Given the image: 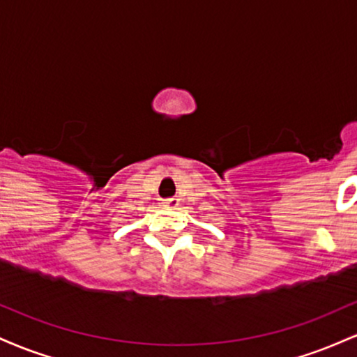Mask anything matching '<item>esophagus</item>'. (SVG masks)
<instances>
[{
  "instance_id": "esophagus-1",
  "label": "esophagus",
  "mask_w": 357,
  "mask_h": 357,
  "mask_svg": "<svg viewBox=\"0 0 357 357\" xmlns=\"http://www.w3.org/2000/svg\"><path fill=\"white\" fill-rule=\"evenodd\" d=\"M178 203H179L178 198H166L165 199V206L166 208H176V206H178Z\"/></svg>"
}]
</instances>
